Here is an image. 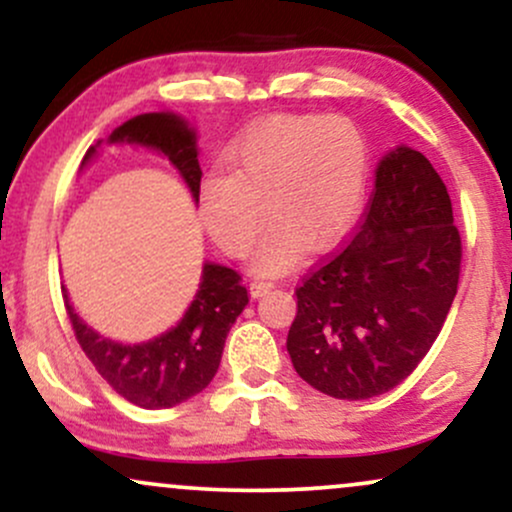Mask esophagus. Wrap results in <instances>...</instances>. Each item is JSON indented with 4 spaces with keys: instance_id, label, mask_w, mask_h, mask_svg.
I'll list each match as a JSON object with an SVG mask.
<instances>
[{
    "instance_id": "esophagus-1",
    "label": "esophagus",
    "mask_w": 512,
    "mask_h": 512,
    "mask_svg": "<svg viewBox=\"0 0 512 512\" xmlns=\"http://www.w3.org/2000/svg\"><path fill=\"white\" fill-rule=\"evenodd\" d=\"M274 281H264V279H255V281H250V293L252 296H262V293H267V291H272L274 289Z\"/></svg>"
}]
</instances>
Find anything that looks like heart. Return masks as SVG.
Listing matches in <instances>:
<instances>
[{"label":"heart","mask_w":512,"mask_h":512,"mask_svg":"<svg viewBox=\"0 0 512 512\" xmlns=\"http://www.w3.org/2000/svg\"><path fill=\"white\" fill-rule=\"evenodd\" d=\"M228 173L204 175L197 209L228 255H245L264 221L274 223L252 250V269L279 274L305 245L330 250L351 231L370 178V144L349 117L276 115L226 151Z\"/></svg>","instance_id":"b5f03b06"}]
</instances>
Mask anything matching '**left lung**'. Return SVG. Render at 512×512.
<instances>
[{"label": "left lung", "instance_id": "obj_1", "mask_svg": "<svg viewBox=\"0 0 512 512\" xmlns=\"http://www.w3.org/2000/svg\"><path fill=\"white\" fill-rule=\"evenodd\" d=\"M462 243L445 182L397 146L375 168L361 228L296 289L286 349L334 399L390 392L428 354L457 293Z\"/></svg>", "mask_w": 512, "mask_h": 512}]
</instances>
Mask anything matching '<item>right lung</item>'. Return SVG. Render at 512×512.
Wrapping results in <instances>:
<instances>
[{
    "label": "right lung",
    "mask_w": 512,
    "mask_h": 512,
    "mask_svg": "<svg viewBox=\"0 0 512 512\" xmlns=\"http://www.w3.org/2000/svg\"><path fill=\"white\" fill-rule=\"evenodd\" d=\"M105 144H132L166 156L197 202L202 168L197 161V132L178 113H144L115 127ZM101 142L86 151L81 168L93 161ZM248 289L236 269L204 262L199 289L178 325L139 344L115 342L76 315L64 291L69 320L88 361L117 395L142 409H170L199 395L221 363L228 330L248 305Z\"/></svg>",
    "instance_id": "right-lung-1"
}]
</instances>
